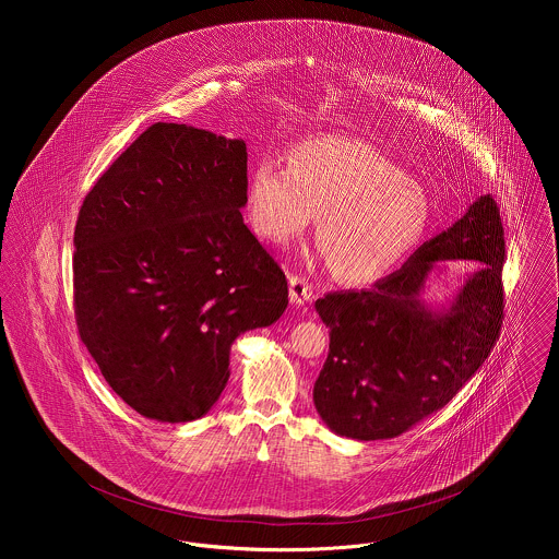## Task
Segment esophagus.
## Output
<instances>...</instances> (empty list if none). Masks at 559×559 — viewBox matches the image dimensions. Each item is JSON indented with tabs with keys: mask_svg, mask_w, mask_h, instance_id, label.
<instances>
[{
	"mask_svg": "<svg viewBox=\"0 0 559 559\" xmlns=\"http://www.w3.org/2000/svg\"><path fill=\"white\" fill-rule=\"evenodd\" d=\"M288 284H290V301H293L295 306H304V304H308V301L314 299V286H312L306 277H301V275H290Z\"/></svg>",
	"mask_w": 559,
	"mask_h": 559,
	"instance_id": "1",
	"label": "esophagus"
}]
</instances>
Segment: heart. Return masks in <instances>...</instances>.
I'll use <instances>...</instances> for the list:
<instances>
[{"label": "heart", "mask_w": 559, "mask_h": 559, "mask_svg": "<svg viewBox=\"0 0 559 559\" xmlns=\"http://www.w3.org/2000/svg\"><path fill=\"white\" fill-rule=\"evenodd\" d=\"M253 230L284 245L308 230L331 271L348 284L392 273L421 240L430 222L426 191L374 146L337 135L299 142L288 165L260 159L247 178Z\"/></svg>", "instance_id": "1"}]
</instances>
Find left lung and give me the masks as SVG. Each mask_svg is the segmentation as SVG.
I'll return each mask as SVG.
<instances>
[{"label":"left lung","instance_id":"obj_1","mask_svg":"<svg viewBox=\"0 0 559 559\" xmlns=\"http://www.w3.org/2000/svg\"><path fill=\"white\" fill-rule=\"evenodd\" d=\"M503 255L499 209L479 195L372 290L319 299L329 326V355L314 383L322 421L357 441L394 439L454 399L499 340ZM448 259H469L475 269L448 307L432 309L423 290Z\"/></svg>","mask_w":559,"mask_h":559}]
</instances>
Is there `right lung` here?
<instances>
[{"mask_svg": "<svg viewBox=\"0 0 559 559\" xmlns=\"http://www.w3.org/2000/svg\"><path fill=\"white\" fill-rule=\"evenodd\" d=\"M247 146L157 122L85 195L75 228V317L109 388L165 424L206 415L240 333L288 306V282L249 233Z\"/></svg>", "mask_w": 559, "mask_h": 559, "instance_id": "add662e5", "label": "right lung"}]
</instances>
